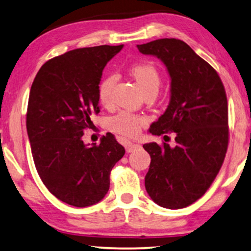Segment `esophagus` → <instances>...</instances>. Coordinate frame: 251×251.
Listing matches in <instances>:
<instances>
[{"label": "esophagus", "mask_w": 251, "mask_h": 251, "mask_svg": "<svg viewBox=\"0 0 251 251\" xmlns=\"http://www.w3.org/2000/svg\"><path fill=\"white\" fill-rule=\"evenodd\" d=\"M140 147H141L140 144H137V143H133V142H126L125 143V148H126L127 152H132V151H134Z\"/></svg>", "instance_id": "obj_1"}]
</instances>
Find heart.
<instances>
[{"label": "heart", "instance_id": "obj_1", "mask_svg": "<svg viewBox=\"0 0 251 251\" xmlns=\"http://www.w3.org/2000/svg\"><path fill=\"white\" fill-rule=\"evenodd\" d=\"M129 73L144 95L157 93L159 90L161 83L160 73L151 63L143 62L133 65L130 67ZM115 82L114 76H108L99 85V100L104 107L112 105V87L115 85ZM147 118L143 116L130 114L128 111H121L109 118L108 128L119 135L134 137L139 135L141 128L147 125Z\"/></svg>", "mask_w": 251, "mask_h": 251}]
</instances>
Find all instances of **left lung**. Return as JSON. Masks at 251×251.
<instances>
[{
    "label": "left lung",
    "mask_w": 251,
    "mask_h": 251,
    "mask_svg": "<svg viewBox=\"0 0 251 251\" xmlns=\"http://www.w3.org/2000/svg\"><path fill=\"white\" fill-rule=\"evenodd\" d=\"M136 47L167 67L171 102L150 133L166 137L174 132L176 143L143 146L151 157L146 190L159 206L179 209L206 193L224 162L230 137L226 92L216 70L185 42L161 38Z\"/></svg>",
    "instance_id": "obj_1"
}]
</instances>
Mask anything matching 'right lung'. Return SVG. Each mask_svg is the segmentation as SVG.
Returning <instances> with one entry per match:
<instances>
[{
    "instance_id": "add662e5",
    "label": "right lung",
    "mask_w": 251,
    "mask_h": 251,
    "mask_svg": "<svg viewBox=\"0 0 251 251\" xmlns=\"http://www.w3.org/2000/svg\"><path fill=\"white\" fill-rule=\"evenodd\" d=\"M122 45L82 48L54 56L38 70L26 115L31 154L42 182L55 198L75 207L99 202L110 186V172L125 149L107 134L85 146L84 130L98 115L102 70Z\"/></svg>"
}]
</instances>
